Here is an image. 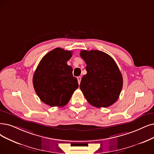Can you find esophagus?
<instances>
[{"label": "esophagus", "instance_id": "1", "mask_svg": "<svg viewBox=\"0 0 154 154\" xmlns=\"http://www.w3.org/2000/svg\"><path fill=\"white\" fill-rule=\"evenodd\" d=\"M77 79H78V83H79V84H80V82H81V79H82V77H81V76H78V77H77Z\"/></svg>", "mask_w": 154, "mask_h": 154}]
</instances>
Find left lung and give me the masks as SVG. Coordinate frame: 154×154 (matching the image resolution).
I'll return each mask as SVG.
<instances>
[{
  "label": "left lung",
  "mask_w": 154,
  "mask_h": 154,
  "mask_svg": "<svg viewBox=\"0 0 154 154\" xmlns=\"http://www.w3.org/2000/svg\"><path fill=\"white\" fill-rule=\"evenodd\" d=\"M81 57L87 64V75L82 78L80 88L90 104L97 108L112 106L119 97L123 79L114 60L100 51L83 50Z\"/></svg>",
  "instance_id": "left-lung-1"
}]
</instances>
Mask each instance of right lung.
<instances>
[{
    "mask_svg": "<svg viewBox=\"0 0 154 154\" xmlns=\"http://www.w3.org/2000/svg\"><path fill=\"white\" fill-rule=\"evenodd\" d=\"M72 53L56 48L42 59L33 78L34 89L40 99L51 107H63L78 87L68 61Z\"/></svg>",
    "mask_w": 154,
    "mask_h": 154,
    "instance_id": "add662e5",
    "label": "right lung"
}]
</instances>
